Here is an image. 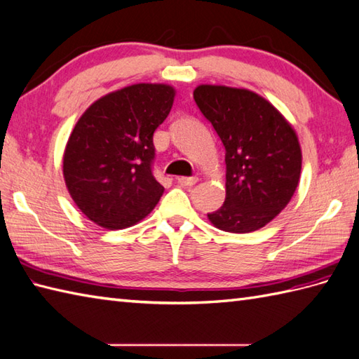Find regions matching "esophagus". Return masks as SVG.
Here are the masks:
<instances>
[{"label": "esophagus", "mask_w": 359, "mask_h": 359, "mask_svg": "<svg viewBox=\"0 0 359 359\" xmlns=\"http://www.w3.org/2000/svg\"><path fill=\"white\" fill-rule=\"evenodd\" d=\"M197 177H177V183L182 187H193L197 183Z\"/></svg>", "instance_id": "esophagus-1"}]
</instances>
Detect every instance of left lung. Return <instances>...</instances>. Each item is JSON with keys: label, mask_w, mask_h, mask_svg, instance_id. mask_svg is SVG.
I'll list each match as a JSON object with an SVG mask.
<instances>
[{"label": "left lung", "mask_w": 359, "mask_h": 359, "mask_svg": "<svg viewBox=\"0 0 359 359\" xmlns=\"http://www.w3.org/2000/svg\"><path fill=\"white\" fill-rule=\"evenodd\" d=\"M194 101L226 151V198L208 219L234 234L263 228L298 187L302 149L294 128L272 104L245 88L198 86Z\"/></svg>", "instance_id": "1"}]
</instances>
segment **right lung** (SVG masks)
<instances>
[{"label": "right lung", "instance_id": "1", "mask_svg": "<svg viewBox=\"0 0 359 359\" xmlns=\"http://www.w3.org/2000/svg\"><path fill=\"white\" fill-rule=\"evenodd\" d=\"M172 102L170 86H130L90 105L74 125L64 153V179L91 222L122 229L154 210L163 187L153 174V135Z\"/></svg>", "mask_w": 359, "mask_h": 359}]
</instances>
